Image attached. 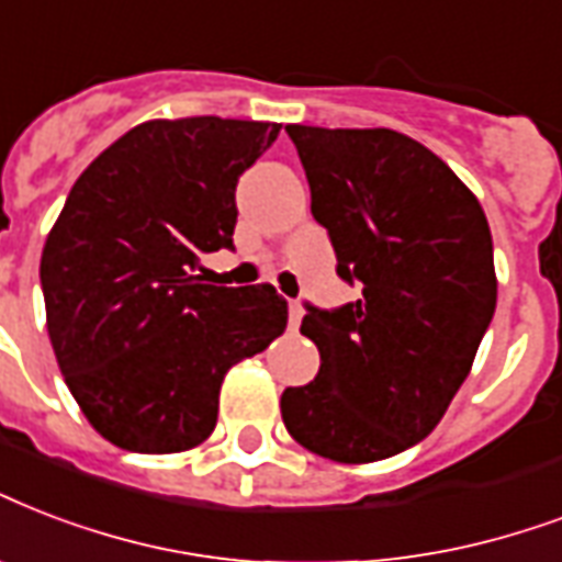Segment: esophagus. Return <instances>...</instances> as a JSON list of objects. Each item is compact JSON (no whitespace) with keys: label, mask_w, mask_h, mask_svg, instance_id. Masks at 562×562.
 I'll return each instance as SVG.
<instances>
[{"label":"esophagus","mask_w":562,"mask_h":562,"mask_svg":"<svg viewBox=\"0 0 562 562\" xmlns=\"http://www.w3.org/2000/svg\"><path fill=\"white\" fill-rule=\"evenodd\" d=\"M300 318H303V306H300V300H289V321H291V327H297Z\"/></svg>","instance_id":"1"}]
</instances>
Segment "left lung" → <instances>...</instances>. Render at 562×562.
<instances>
[{
	"label": "left lung",
	"mask_w": 562,
	"mask_h": 562,
	"mask_svg": "<svg viewBox=\"0 0 562 562\" xmlns=\"http://www.w3.org/2000/svg\"><path fill=\"white\" fill-rule=\"evenodd\" d=\"M359 297L306 303L300 333L318 376L282 392V422L312 453L374 462L442 422L495 315L492 235L477 196L418 140L392 128L285 126Z\"/></svg>",
	"instance_id": "8db88e82"
}]
</instances>
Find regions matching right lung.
Returning <instances> with one entry per match:
<instances>
[{
	"instance_id": "1",
	"label": "right lung",
	"mask_w": 562,
	"mask_h": 562,
	"mask_svg": "<svg viewBox=\"0 0 562 562\" xmlns=\"http://www.w3.org/2000/svg\"><path fill=\"white\" fill-rule=\"evenodd\" d=\"M280 123L149 120L76 179L41 256L46 329L93 430L138 453L209 439L235 362L289 321L273 285H203V252L233 250L235 186Z\"/></svg>"
}]
</instances>
